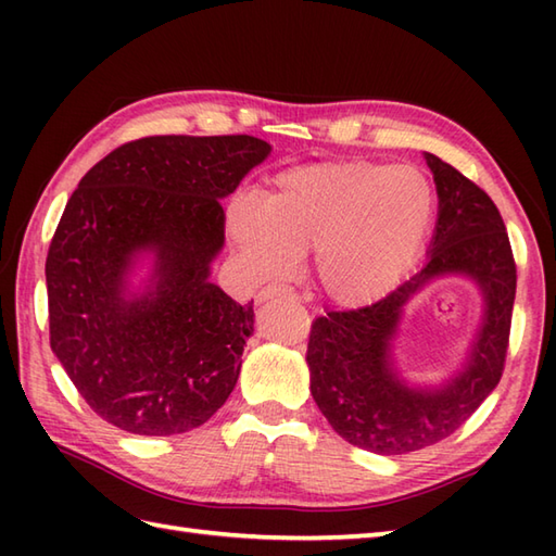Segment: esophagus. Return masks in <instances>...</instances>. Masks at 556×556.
<instances>
[{
    "label": "esophagus",
    "instance_id": "1",
    "mask_svg": "<svg viewBox=\"0 0 556 556\" xmlns=\"http://www.w3.org/2000/svg\"><path fill=\"white\" fill-rule=\"evenodd\" d=\"M277 296H293V291L289 287H279V285H271V287H265L263 291L257 293V301H269V299H277Z\"/></svg>",
    "mask_w": 556,
    "mask_h": 556
}]
</instances>
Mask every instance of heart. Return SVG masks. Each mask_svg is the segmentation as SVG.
Instances as JSON below:
<instances>
[{
    "label": "heart",
    "mask_w": 556,
    "mask_h": 556,
    "mask_svg": "<svg viewBox=\"0 0 556 556\" xmlns=\"http://www.w3.org/2000/svg\"><path fill=\"white\" fill-rule=\"evenodd\" d=\"M434 215V186L418 167L332 160L275 176L260 207L231 205L227 227L257 279L289 277L313 251L323 296L358 308L418 263Z\"/></svg>",
    "instance_id": "b5f03b06"
}]
</instances>
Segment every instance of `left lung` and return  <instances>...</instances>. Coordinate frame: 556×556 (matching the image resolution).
<instances>
[{
    "mask_svg": "<svg viewBox=\"0 0 556 556\" xmlns=\"http://www.w3.org/2000/svg\"><path fill=\"white\" fill-rule=\"evenodd\" d=\"M437 188L428 263L389 296L358 311L327 313L311 329V394L334 432L372 454L418 452L458 430L500 384L516 265L497 205L452 164L425 152ZM442 276L470 278L483 315L467 361L440 386H416L397 370L393 349L407 301Z\"/></svg>",
    "mask_w": 556,
    "mask_h": 556,
    "instance_id": "obj_1",
    "label": "left lung"
}]
</instances>
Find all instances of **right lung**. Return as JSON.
Returning <instances> with one entry per match:
<instances>
[{
	"label": "right lung",
	"instance_id": "1",
	"mask_svg": "<svg viewBox=\"0 0 556 556\" xmlns=\"http://www.w3.org/2000/svg\"><path fill=\"white\" fill-rule=\"evenodd\" d=\"M253 136H150L83 176L47 253L50 346L86 404L119 430L167 437L233 392L253 301L210 279L222 198L265 162ZM149 260V277L132 285Z\"/></svg>",
	"mask_w": 556,
	"mask_h": 556
}]
</instances>
